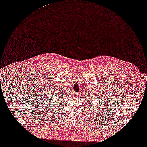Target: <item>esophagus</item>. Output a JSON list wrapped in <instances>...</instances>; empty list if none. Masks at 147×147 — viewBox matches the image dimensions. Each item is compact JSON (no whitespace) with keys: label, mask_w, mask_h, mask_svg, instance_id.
<instances>
[{"label":"esophagus","mask_w":147,"mask_h":147,"mask_svg":"<svg viewBox=\"0 0 147 147\" xmlns=\"http://www.w3.org/2000/svg\"><path fill=\"white\" fill-rule=\"evenodd\" d=\"M79 92H75V95H77V96H78V95H79Z\"/></svg>","instance_id":"1"}]
</instances>
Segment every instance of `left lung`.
I'll return each instance as SVG.
<instances>
[{
  "label": "left lung",
  "mask_w": 147,
  "mask_h": 147,
  "mask_svg": "<svg viewBox=\"0 0 147 147\" xmlns=\"http://www.w3.org/2000/svg\"><path fill=\"white\" fill-rule=\"evenodd\" d=\"M94 94H95V93L92 94V95H93L94 96H91V95H90V96H88V98H88V99H87L88 100H87V101H86V102H87V101L88 102V105H91V107H92H92L94 106V104L92 102H93L92 101H90V100H91V98H93L94 97V98H96V96L97 95H96V94H95V95H94ZM97 95H98V94H97ZM87 96H88V95H87ZM99 97H100V96H99ZM100 98H102V97H100ZM103 98H104V97H103ZM103 98L104 99V98ZM99 101H101V102H100V103H101V105H102V102H103V100H102V98H101V100H100ZM95 103H96V102H95ZM105 104H106V103H105ZM105 105H107V104H105ZM102 105H103V106H104V105H103V104H102ZM102 105H101V106H102ZM88 107V108H89L90 107ZM94 109H95V108H94ZM95 111H96V110H95Z\"/></svg>",
  "instance_id": "left-lung-1"
}]
</instances>
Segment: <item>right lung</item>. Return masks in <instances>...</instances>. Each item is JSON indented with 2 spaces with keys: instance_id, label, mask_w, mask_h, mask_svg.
<instances>
[{
  "instance_id": "obj_1",
  "label": "right lung",
  "mask_w": 147,
  "mask_h": 147,
  "mask_svg": "<svg viewBox=\"0 0 147 147\" xmlns=\"http://www.w3.org/2000/svg\"><path fill=\"white\" fill-rule=\"evenodd\" d=\"M59 89V90H58ZM60 89H62V90H63V88H58V90H56V89H57L56 88L54 89L53 87L52 89L51 90V91H52L53 92V94H54L53 95H54L55 96H53V95H52V96H50V94H49V92H49V91L48 92L49 93H47V95H45V96H44L45 100H44V101H43V102H44V105H43V106L46 107V108H47V109H48L47 110H49L50 109H51V110H52V109H55L53 108V107H55V108H56V109H57L59 108V107H60L61 105H62L63 104L64 105V104L63 103V101H61V100H63V99H61V98H67V96L64 97L65 95H66V94H65V93H66L67 92H64V91H63L62 90H60ZM68 96H69V95H68ZM56 97L58 98V102H59V104H56L55 103L56 102L55 101H54V100ZM62 97L63 98H62ZM60 98H61V100H60ZM64 100L65 101V100ZM57 106L58 107H57ZM51 108H52V109H51ZM57 110H58V109H57Z\"/></svg>"
}]
</instances>
